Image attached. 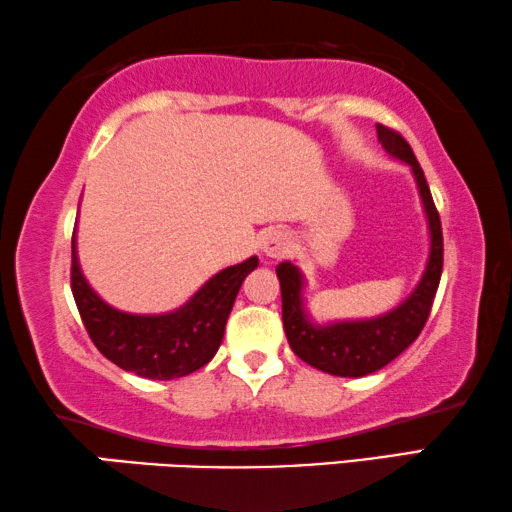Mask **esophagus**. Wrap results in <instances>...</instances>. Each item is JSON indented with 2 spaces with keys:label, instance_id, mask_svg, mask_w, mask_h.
Masks as SVG:
<instances>
[{
  "label": "esophagus",
  "instance_id": "esophagus-1",
  "mask_svg": "<svg viewBox=\"0 0 512 512\" xmlns=\"http://www.w3.org/2000/svg\"><path fill=\"white\" fill-rule=\"evenodd\" d=\"M289 237L282 230H271L262 241V250L266 257H282L289 250Z\"/></svg>",
  "mask_w": 512,
  "mask_h": 512
}]
</instances>
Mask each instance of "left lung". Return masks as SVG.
<instances>
[{"label": "left lung", "instance_id": "left-lung-1", "mask_svg": "<svg viewBox=\"0 0 512 512\" xmlns=\"http://www.w3.org/2000/svg\"><path fill=\"white\" fill-rule=\"evenodd\" d=\"M378 141L385 152L405 161L415 175L424 212L428 218V232H431V253H428L426 271L421 275L415 291L403 300L392 312L367 321H337L328 326H316L310 321L303 303V273L291 262L278 264V280L282 291V323H285L287 342L300 360L314 369H321L332 376L360 378L383 369L385 364L408 348L419 332L424 330L428 314H431L435 291L440 287L442 264H444V243L442 223L437 214L435 202L428 189L415 152L399 132L385 125H376Z\"/></svg>", "mask_w": 512, "mask_h": 512}]
</instances>
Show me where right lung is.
<instances>
[{"label": "right lung", "instance_id": "obj_1", "mask_svg": "<svg viewBox=\"0 0 512 512\" xmlns=\"http://www.w3.org/2000/svg\"><path fill=\"white\" fill-rule=\"evenodd\" d=\"M257 264V257H248L218 271L173 312L127 314L104 303L88 285L77 259V232H72L70 285L88 337L104 358L141 378L173 380L214 358L241 282Z\"/></svg>", "mask_w": 512, "mask_h": 512}]
</instances>
